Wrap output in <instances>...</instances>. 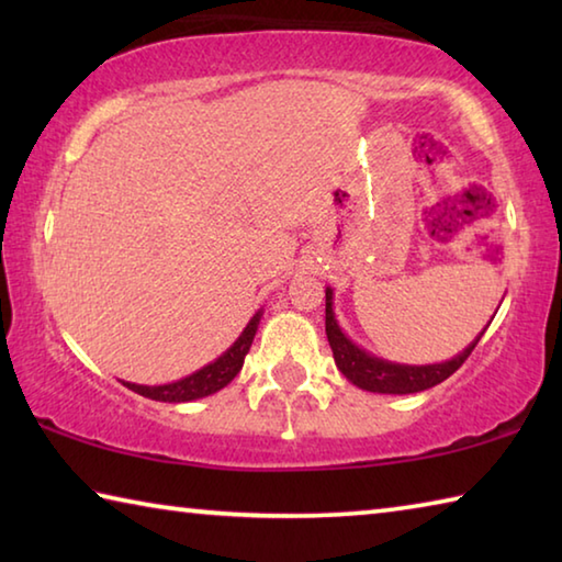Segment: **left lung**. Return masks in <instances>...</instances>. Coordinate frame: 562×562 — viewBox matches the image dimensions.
Returning a JSON list of instances; mask_svg holds the SVG:
<instances>
[{
	"mask_svg": "<svg viewBox=\"0 0 562 562\" xmlns=\"http://www.w3.org/2000/svg\"><path fill=\"white\" fill-rule=\"evenodd\" d=\"M325 297H327L325 329H327V339H329L331 355H335L337 369L349 379L351 384L374 394H416V392H424V389L441 384L443 379H449L456 369L469 359L475 345H479V339L483 337V331L488 329L483 327L481 335L449 361H439V364H398V361H389V359L369 355L367 349L355 345V341L341 331L339 322L335 317V290L327 288Z\"/></svg>",
	"mask_w": 562,
	"mask_h": 562,
	"instance_id": "obj_1",
	"label": "left lung"
}]
</instances>
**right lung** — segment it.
I'll list each match as a JSON object with an SVG mask.
<instances>
[{"label":"right lung","mask_w":562,"mask_h":562,"mask_svg":"<svg viewBox=\"0 0 562 562\" xmlns=\"http://www.w3.org/2000/svg\"><path fill=\"white\" fill-rule=\"evenodd\" d=\"M260 317H262V310L255 312L250 322L245 325V329L240 331V337H237L233 345L223 351L221 357L211 361V364H205L203 369H198V372L178 379V382H170V384L146 386V384L123 382V386H128L131 392H136L140 396H146V398H154V402H168V404L195 402V398H203V396H211L215 392H221L223 386L231 384L233 379L240 374L245 355L250 351L255 331H258Z\"/></svg>","instance_id":"1"}]
</instances>
